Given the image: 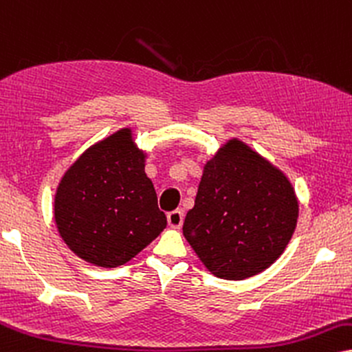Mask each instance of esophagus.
Instances as JSON below:
<instances>
[{
  "mask_svg": "<svg viewBox=\"0 0 352 352\" xmlns=\"http://www.w3.org/2000/svg\"><path fill=\"white\" fill-rule=\"evenodd\" d=\"M166 219H168L169 227L179 228L181 225H183V220H184L183 210H173V212H169V214L166 215Z\"/></svg>",
  "mask_w": 352,
  "mask_h": 352,
  "instance_id": "34e87169",
  "label": "esophagus"
}]
</instances>
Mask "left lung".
<instances>
[{"mask_svg":"<svg viewBox=\"0 0 352 352\" xmlns=\"http://www.w3.org/2000/svg\"><path fill=\"white\" fill-rule=\"evenodd\" d=\"M297 217L296 190L284 173L233 138L204 166L183 233L212 274L243 280L284 253Z\"/></svg>","mask_w":352,"mask_h":352,"instance_id":"obj_1","label":"left lung"}]
</instances>
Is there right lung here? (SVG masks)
Here are the masks:
<instances>
[{
	"label": "right lung",
	"instance_id": "obj_1",
	"mask_svg": "<svg viewBox=\"0 0 352 352\" xmlns=\"http://www.w3.org/2000/svg\"><path fill=\"white\" fill-rule=\"evenodd\" d=\"M145 153L122 129L68 168L55 194V223L76 256L94 266H122L166 227Z\"/></svg>",
	"mask_w": 352,
	"mask_h": 352
}]
</instances>
